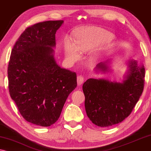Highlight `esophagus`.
<instances>
[{
	"label": "esophagus",
	"instance_id": "34e87169",
	"mask_svg": "<svg viewBox=\"0 0 151 151\" xmlns=\"http://www.w3.org/2000/svg\"><path fill=\"white\" fill-rule=\"evenodd\" d=\"M84 78L82 76H78L77 77V83L78 85H81V84L84 82Z\"/></svg>",
	"mask_w": 151,
	"mask_h": 151
}]
</instances>
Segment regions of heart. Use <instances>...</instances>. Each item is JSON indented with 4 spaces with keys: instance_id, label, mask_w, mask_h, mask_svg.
I'll return each instance as SVG.
<instances>
[{
    "instance_id": "1",
    "label": "heart",
    "mask_w": 151,
    "mask_h": 151,
    "mask_svg": "<svg viewBox=\"0 0 151 151\" xmlns=\"http://www.w3.org/2000/svg\"><path fill=\"white\" fill-rule=\"evenodd\" d=\"M113 38V34L109 31L98 27H89L78 34L75 43L65 42V55L72 62L78 60L82 53H87L97 47L91 55L92 61H97L104 53L111 49L112 45L106 42Z\"/></svg>"
}]
</instances>
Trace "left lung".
<instances>
[{"label": "left lung", "instance_id": "left-lung-1", "mask_svg": "<svg viewBox=\"0 0 151 151\" xmlns=\"http://www.w3.org/2000/svg\"><path fill=\"white\" fill-rule=\"evenodd\" d=\"M111 60L98 63L96 73L112 72ZM127 71L121 82L106 78H89L82 85L86 115L94 124L107 127L120 123L129 116L144 89L145 69L135 60L125 61Z\"/></svg>", "mask_w": 151, "mask_h": 151}]
</instances>
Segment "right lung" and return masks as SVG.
Listing matches in <instances>:
<instances>
[{"mask_svg": "<svg viewBox=\"0 0 151 151\" xmlns=\"http://www.w3.org/2000/svg\"><path fill=\"white\" fill-rule=\"evenodd\" d=\"M63 20L35 24L20 35L8 65L9 94L27 121L50 127L58 119L77 86L73 71L61 68L54 58L55 33Z\"/></svg>", "mask_w": 151, "mask_h": 151, "instance_id": "obj_1", "label": "right lung"}]
</instances>
